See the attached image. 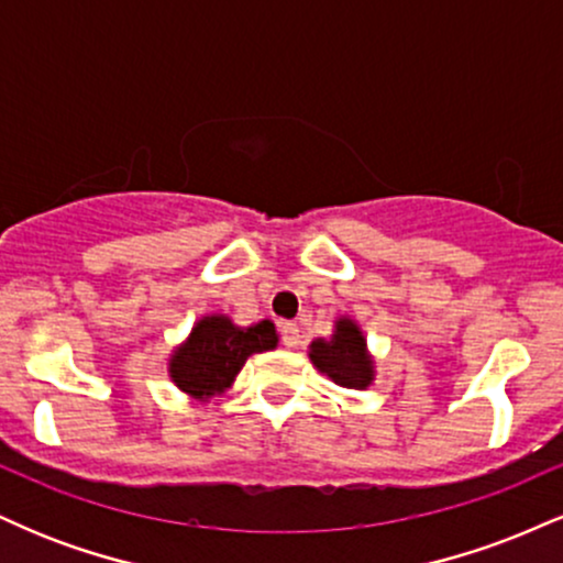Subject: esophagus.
Wrapping results in <instances>:
<instances>
[{"label": "esophagus", "instance_id": "1", "mask_svg": "<svg viewBox=\"0 0 563 563\" xmlns=\"http://www.w3.org/2000/svg\"><path fill=\"white\" fill-rule=\"evenodd\" d=\"M280 339H283V346L294 349L296 344H299V325H296V322H283Z\"/></svg>", "mask_w": 563, "mask_h": 563}]
</instances>
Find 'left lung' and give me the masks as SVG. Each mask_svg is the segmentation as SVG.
<instances>
[{"instance_id": "left-lung-1", "label": "left lung", "mask_w": 563, "mask_h": 563, "mask_svg": "<svg viewBox=\"0 0 563 563\" xmlns=\"http://www.w3.org/2000/svg\"><path fill=\"white\" fill-rule=\"evenodd\" d=\"M309 360L322 376L344 389H367L376 380V363L367 352V339L352 318L335 320L331 339H314L309 344Z\"/></svg>"}]
</instances>
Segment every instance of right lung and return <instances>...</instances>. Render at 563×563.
I'll use <instances>...</instances> for the list:
<instances>
[{
  "label": "right lung",
  "instance_id": "add662e5",
  "mask_svg": "<svg viewBox=\"0 0 563 563\" xmlns=\"http://www.w3.org/2000/svg\"><path fill=\"white\" fill-rule=\"evenodd\" d=\"M277 346V331L269 320L235 325L228 314H206L187 339L172 352L169 378L179 391L198 402H209L232 386L251 354Z\"/></svg>",
  "mask_w": 563,
  "mask_h": 563
}]
</instances>
